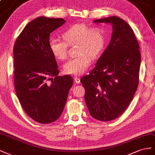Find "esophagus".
I'll use <instances>...</instances> for the list:
<instances>
[{"instance_id": "34e87169", "label": "esophagus", "mask_w": 155, "mask_h": 155, "mask_svg": "<svg viewBox=\"0 0 155 155\" xmlns=\"http://www.w3.org/2000/svg\"><path fill=\"white\" fill-rule=\"evenodd\" d=\"M74 82H76L77 84H79V83L81 82V78H79V77H74Z\"/></svg>"}]
</instances>
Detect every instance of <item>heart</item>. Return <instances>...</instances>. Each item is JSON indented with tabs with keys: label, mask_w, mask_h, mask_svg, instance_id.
Instances as JSON below:
<instances>
[{
	"label": "heart",
	"mask_w": 155,
	"mask_h": 155,
	"mask_svg": "<svg viewBox=\"0 0 155 155\" xmlns=\"http://www.w3.org/2000/svg\"><path fill=\"white\" fill-rule=\"evenodd\" d=\"M65 40L58 38H51L49 47L52 54L57 59L67 58L68 45L77 44V54L78 56L69 60L64 65L66 74L81 75L84 73L91 64L92 57L98 56L103 51L105 37L103 30L100 27H91L85 24L74 25L62 34Z\"/></svg>",
	"instance_id": "obj_1"
}]
</instances>
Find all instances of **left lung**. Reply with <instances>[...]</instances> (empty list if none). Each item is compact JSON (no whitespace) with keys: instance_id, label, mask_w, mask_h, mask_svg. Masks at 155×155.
I'll return each instance as SVG.
<instances>
[{"instance_id":"8db88e82","label":"left lung","mask_w":155,"mask_h":155,"mask_svg":"<svg viewBox=\"0 0 155 155\" xmlns=\"http://www.w3.org/2000/svg\"><path fill=\"white\" fill-rule=\"evenodd\" d=\"M112 26L111 40L90 74L81 79L91 117L102 121L116 119L129 107L138 85L140 46L132 28L116 16L94 20Z\"/></svg>"}]
</instances>
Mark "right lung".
<instances>
[{
	"label": "right lung",
	"mask_w": 155,
	"mask_h": 155,
	"mask_svg": "<svg viewBox=\"0 0 155 155\" xmlns=\"http://www.w3.org/2000/svg\"><path fill=\"white\" fill-rule=\"evenodd\" d=\"M65 22L62 18L37 17L26 25L14 47L17 98L28 116L42 124L60 117L73 84L69 75H58L49 47L50 34Z\"/></svg>",
	"instance_id": "obj_1"
}]
</instances>
